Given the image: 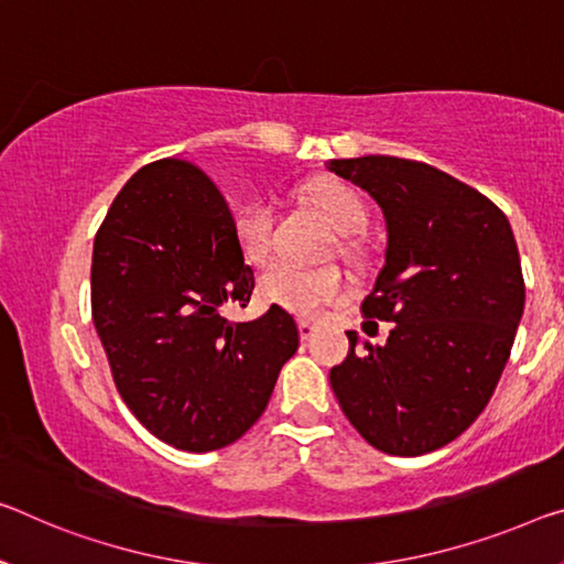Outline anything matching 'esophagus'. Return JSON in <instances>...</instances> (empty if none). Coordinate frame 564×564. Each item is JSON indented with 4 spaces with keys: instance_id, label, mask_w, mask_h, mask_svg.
Listing matches in <instances>:
<instances>
[{
    "instance_id": "esophagus-1",
    "label": "esophagus",
    "mask_w": 564,
    "mask_h": 564,
    "mask_svg": "<svg viewBox=\"0 0 564 564\" xmlns=\"http://www.w3.org/2000/svg\"><path fill=\"white\" fill-rule=\"evenodd\" d=\"M297 330H300V337H302V340H310V337L317 333V327H315V325H312V323H307V319H300Z\"/></svg>"
}]
</instances>
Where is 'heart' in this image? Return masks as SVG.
<instances>
[{
	"label": "heart",
	"instance_id": "heart-1",
	"mask_svg": "<svg viewBox=\"0 0 564 564\" xmlns=\"http://www.w3.org/2000/svg\"><path fill=\"white\" fill-rule=\"evenodd\" d=\"M307 198L317 212L340 234H358L366 229L368 212L362 198L340 181H317L307 188ZM274 209L270 204H249L234 216V234L247 262L262 264L272 252ZM345 294V276L323 267L305 270L284 259L267 267L259 280V300L280 307L294 317H315L325 305H333Z\"/></svg>",
	"mask_w": 564,
	"mask_h": 564
}]
</instances>
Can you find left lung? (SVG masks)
Instances as JSON below:
<instances>
[{
    "instance_id": "left-lung-1",
    "label": "left lung",
    "mask_w": 564,
    "mask_h": 564,
    "mask_svg": "<svg viewBox=\"0 0 564 564\" xmlns=\"http://www.w3.org/2000/svg\"><path fill=\"white\" fill-rule=\"evenodd\" d=\"M368 192L386 219V264L362 315L393 323L386 345L348 333L330 370L343 413L370 446L421 456L452 444L497 388L524 312L512 227L476 188L421 161L325 163Z\"/></svg>"
}]
</instances>
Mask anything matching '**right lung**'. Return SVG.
Returning a JSON list of instances; mask_svg holds the SVG:
<instances>
[{"mask_svg":"<svg viewBox=\"0 0 564 564\" xmlns=\"http://www.w3.org/2000/svg\"><path fill=\"white\" fill-rule=\"evenodd\" d=\"M252 290L214 181L181 159L135 171L95 234L93 323L120 398L163 444L216 452L264 413L300 330L280 307L224 317Z\"/></svg>","mask_w":564,"mask_h":564,"instance_id":"obj_1","label":"right lung"}]
</instances>
